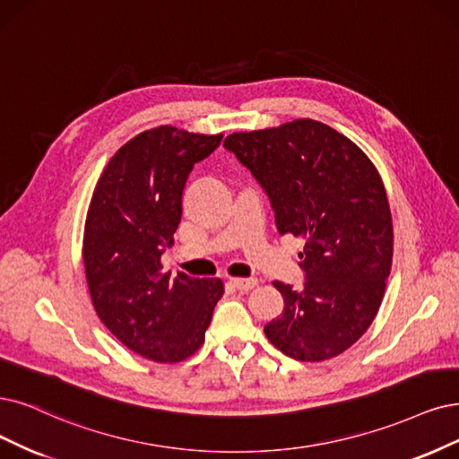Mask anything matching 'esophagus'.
Listing matches in <instances>:
<instances>
[{
    "mask_svg": "<svg viewBox=\"0 0 459 459\" xmlns=\"http://www.w3.org/2000/svg\"><path fill=\"white\" fill-rule=\"evenodd\" d=\"M230 285L238 291H251L257 285L255 278H230Z\"/></svg>",
    "mask_w": 459,
    "mask_h": 459,
    "instance_id": "1",
    "label": "esophagus"
}]
</instances>
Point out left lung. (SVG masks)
I'll use <instances>...</instances> for the list:
<instances>
[{
  "label": "left lung",
  "instance_id": "8db88e82",
  "mask_svg": "<svg viewBox=\"0 0 459 459\" xmlns=\"http://www.w3.org/2000/svg\"><path fill=\"white\" fill-rule=\"evenodd\" d=\"M270 198L280 234L304 240V287L274 281L283 314L264 334L287 358L325 361L361 338L392 270L394 225L377 166L334 128L297 118L223 143Z\"/></svg>",
  "mask_w": 459,
  "mask_h": 459
}]
</instances>
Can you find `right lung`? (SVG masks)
Masks as SVG:
<instances>
[{"label": "right lung", "mask_w": 459, "mask_h": 459, "mask_svg": "<svg viewBox=\"0 0 459 459\" xmlns=\"http://www.w3.org/2000/svg\"><path fill=\"white\" fill-rule=\"evenodd\" d=\"M223 134L151 128L118 149L100 176L84 221L82 263L94 310L128 350L157 363H179L202 344L219 278L162 274L174 244L185 181Z\"/></svg>", "instance_id": "1"}]
</instances>
